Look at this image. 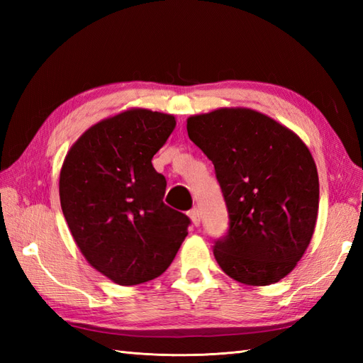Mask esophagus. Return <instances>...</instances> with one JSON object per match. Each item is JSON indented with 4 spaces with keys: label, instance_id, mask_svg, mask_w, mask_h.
<instances>
[{
    "label": "esophagus",
    "instance_id": "obj_1",
    "mask_svg": "<svg viewBox=\"0 0 363 363\" xmlns=\"http://www.w3.org/2000/svg\"><path fill=\"white\" fill-rule=\"evenodd\" d=\"M189 217L195 226H199V223H201V213H199V209H196V207L195 209H191L189 212Z\"/></svg>",
    "mask_w": 363,
    "mask_h": 363
}]
</instances>
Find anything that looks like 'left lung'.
Here are the masks:
<instances>
[{"label": "left lung", "instance_id": "1", "mask_svg": "<svg viewBox=\"0 0 363 363\" xmlns=\"http://www.w3.org/2000/svg\"><path fill=\"white\" fill-rule=\"evenodd\" d=\"M190 140L215 167L229 228L213 245L223 272L269 285L296 267L311 243L320 184L311 151L290 129L251 109L187 120Z\"/></svg>", "mask_w": 363, "mask_h": 363}]
</instances>
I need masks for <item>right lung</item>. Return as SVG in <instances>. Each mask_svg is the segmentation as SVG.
I'll use <instances>...</instances> for the list:
<instances>
[{
    "label": "right lung",
    "instance_id": "right-lung-1",
    "mask_svg": "<svg viewBox=\"0 0 363 363\" xmlns=\"http://www.w3.org/2000/svg\"><path fill=\"white\" fill-rule=\"evenodd\" d=\"M173 115L130 109L96 123L68 151L59 195L84 257L120 285L156 279L187 237L190 218L164 203L165 176L151 160Z\"/></svg>",
    "mask_w": 363,
    "mask_h": 363
}]
</instances>
